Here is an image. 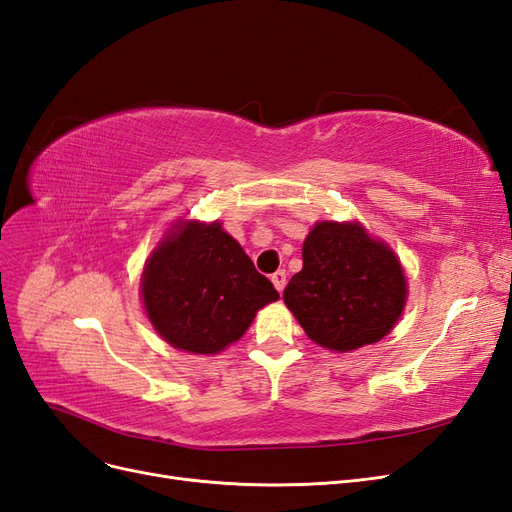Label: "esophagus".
Returning a JSON list of instances; mask_svg holds the SVG:
<instances>
[{
    "mask_svg": "<svg viewBox=\"0 0 512 512\" xmlns=\"http://www.w3.org/2000/svg\"><path fill=\"white\" fill-rule=\"evenodd\" d=\"M271 282H273V286H275L277 292H284V288H286V271H284V269L275 271V273L271 275Z\"/></svg>",
    "mask_w": 512,
    "mask_h": 512,
    "instance_id": "esophagus-1",
    "label": "esophagus"
}]
</instances>
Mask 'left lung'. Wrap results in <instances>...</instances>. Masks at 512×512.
<instances>
[{"instance_id":"8db88e82","label":"left lung","mask_w":512,"mask_h":512,"mask_svg":"<svg viewBox=\"0 0 512 512\" xmlns=\"http://www.w3.org/2000/svg\"><path fill=\"white\" fill-rule=\"evenodd\" d=\"M408 284L399 258L359 222H318L303 243V269L284 303L307 337L350 352L391 333L404 312Z\"/></svg>"}]
</instances>
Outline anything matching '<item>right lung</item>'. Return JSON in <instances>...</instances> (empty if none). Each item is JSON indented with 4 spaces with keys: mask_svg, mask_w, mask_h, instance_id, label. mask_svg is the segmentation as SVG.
Wrapping results in <instances>:
<instances>
[{
    "mask_svg": "<svg viewBox=\"0 0 512 512\" xmlns=\"http://www.w3.org/2000/svg\"><path fill=\"white\" fill-rule=\"evenodd\" d=\"M141 292L158 335L185 352L218 354L280 299L220 222H179L145 262Z\"/></svg>",
    "mask_w": 512,
    "mask_h": 512,
    "instance_id": "right-lung-1",
    "label": "right lung"
}]
</instances>
